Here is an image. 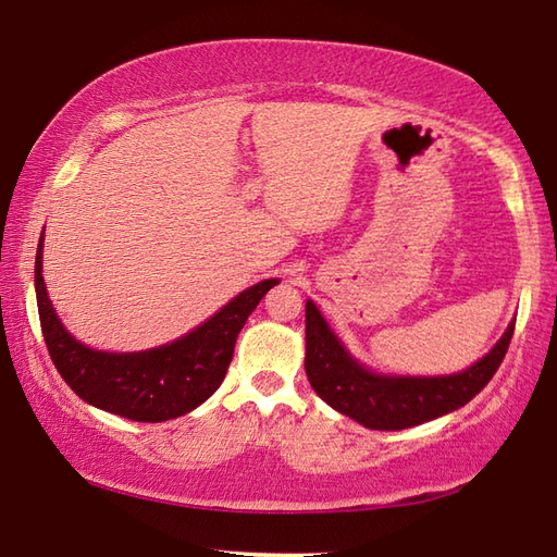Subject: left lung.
I'll list each match as a JSON object with an SVG mask.
<instances>
[{"label":"left lung","mask_w":557,"mask_h":557,"mask_svg":"<svg viewBox=\"0 0 557 557\" xmlns=\"http://www.w3.org/2000/svg\"><path fill=\"white\" fill-rule=\"evenodd\" d=\"M513 324L517 320L509 322L507 332L492 346L490 354L460 373L434 377L383 375L363 369L359 361L351 359L314 302L308 300L306 373L312 391L337 412L369 429L397 432V429L424 424L429 419L454 412L473 400L505 359Z\"/></svg>","instance_id":"obj_1"}]
</instances>
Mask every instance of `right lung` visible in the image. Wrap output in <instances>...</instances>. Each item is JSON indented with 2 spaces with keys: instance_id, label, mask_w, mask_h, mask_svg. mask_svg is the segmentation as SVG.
Returning <instances> with one entry per match:
<instances>
[{
  "instance_id": "obj_1",
  "label": "right lung",
  "mask_w": 557,
  "mask_h": 557,
  "mask_svg": "<svg viewBox=\"0 0 557 557\" xmlns=\"http://www.w3.org/2000/svg\"><path fill=\"white\" fill-rule=\"evenodd\" d=\"M276 283L278 278H267L243 290L201 327L172 344L111 354L89 349L62 327L44 281V235L36 251L40 327L58 373L84 403L133 422H166L206 403L223 383L237 334Z\"/></svg>"
}]
</instances>
